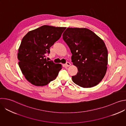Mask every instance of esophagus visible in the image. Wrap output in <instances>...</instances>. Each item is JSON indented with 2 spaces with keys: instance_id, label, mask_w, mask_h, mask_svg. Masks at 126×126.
I'll return each instance as SVG.
<instances>
[{
  "instance_id": "1",
  "label": "esophagus",
  "mask_w": 126,
  "mask_h": 126,
  "mask_svg": "<svg viewBox=\"0 0 126 126\" xmlns=\"http://www.w3.org/2000/svg\"><path fill=\"white\" fill-rule=\"evenodd\" d=\"M66 66H67V67H69V66H70V65H71V63H69V62H67L66 63Z\"/></svg>"
}]
</instances>
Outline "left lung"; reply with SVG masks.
<instances>
[{
    "mask_svg": "<svg viewBox=\"0 0 126 126\" xmlns=\"http://www.w3.org/2000/svg\"><path fill=\"white\" fill-rule=\"evenodd\" d=\"M63 39L72 54V62L78 72L72 81L83 88L96 86L107 69L108 51L103 40L93 31L84 28H67Z\"/></svg>",
    "mask_w": 126,
    "mask_h": 126,
    "instance_id": "left-lung-1",
    "label": "left lung"
}]
</instances>
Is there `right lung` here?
<instances>
[{
    "label": "right lung",
    "mask_w": 126,
    "mask_h": 126,
    "mask_svg": "<svg viewBox=\"0 0 126 126\" xmlns=\"http://www.w3.org/2000/svg\"><path fill=\"white\" fill-rule=\"evenodd\" d=\"M66 28L45 25L28 32L23 38L17 58L22 74L32 84L45 86L58 76L62 65L45 57Z\"/></svg>",
    "instance_id": "right-lung-1"
}]
</instances>
